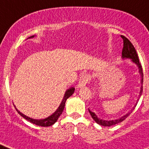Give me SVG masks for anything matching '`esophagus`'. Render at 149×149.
Here are the masks:
<instances>
[{"label":"esophagus","instance_id":"esophagus-1","mask_svg":"<svg viewBox=\"0 0 149 149\" xmlns=\"http://www.w3.org/2000/svg\"><path fill=\"white\" fill-rule=\"evenodd\" d=\"M89 81H90V75L89 74H85L82 75L81 77L80 81H79L77 88H81L83 86H86V84L89 82Z\"/></svg>","mask_w":149,"mask_h":149}]
</instances>
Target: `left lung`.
I'll return each mask as SVG.
<instances>
[{
    "label": "left lung",
    "mask_w": 149,
    "mask_h": 149,
    "mask_svg": "<svg viewBox=\"0 0 149 149\" xmlns=\"http://www.w3.org/2000/svg\"><path fill=\"white\" fill-rule=\"evenodd\" d=\"M122 39H123V49H122V58L125 59V58H129V59H131L133 63H134L135 64H136V65L138 66L139 68V72L140 74V75H141V84H142V86L140 87V91H139V97L141 96L142 93H143V68H142V65H141V63H139V57H138V55L137 53H136V49L134 47L132 43L130 42L127 38H126L125 36H122ZM137 99V101H138ZM137 104V102H136ZM136 105L134 107H136ZM134 109V107L133 108V110ZM89 111V113H90L91 116L93 118V119L95 120V122L96 123H98V125H102V126H104V127H109V126H112V125H116V124H119L120 122H122V121H124L125 119L131 113H132V110L131 112H129L127 113L126 115L120 117L119 119H113V120H110V121H107V120H103V119H101L99 118H98V116L95 114V113L93 112Z\"/></svg>",
    "instance_id": "obj_1"
}]
</instances>
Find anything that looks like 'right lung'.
<instances>
[{"label": "right lung", "instance_id": "1", "mask_svg": "<svg viewBox=\"0 0 149 149\" xmlns=\"http://www.w3.org/2000/svg\"><path fill=\"white\" fill-rule=\"evenodd\" d=\"M33 37H34V36H30V37L29 38H33ZM74 92V87H72L70 88V89H67L66 92H65V95H64V97H63V101H62L61 104H60V105L59 106L58 109H57V110H56L53 114H52V115L47 117V118H45V119H32V118H30V117L24 115V114L22 113L20 111H18L16 108L15 109H16L17 112H18V113L20 114L23 118L27 119V121L30 122L31 123L34 124V125H36L38 126H42V127H48V126H51L52 125H54V124L57 121L58 118L60 116V115H61L62 113H63V110H64L65 101H66V100L68 99V98H69L72 94H73Z\"/></svg>", "mask_w": 149, "mask_h": 149}]
</instances>
